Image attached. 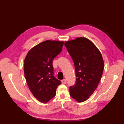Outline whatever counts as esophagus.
<instances>
[{"label":"esophagus","mask_w":124,"mask_h":124,"mask_svg":"<svg viewBox=\"0 0 124 124\" xmlns=\"http://www.w3.org/2000/svg\"><path fill=\"white\" fill-rule=\"evenodd\" d=\"M61 81H62V83L63 84H65L67 83L66 79H63V80H62Z\"/></svg>","instance_id":"esophagus-1"}]
</instances>
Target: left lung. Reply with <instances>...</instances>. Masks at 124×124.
Listing matches in <instances>:
<instances>
[{
    "label": "left lung",
    "instance_id": "obj_1",
    "mask_svg": "<svg viewBox=\"0 0 124 124\" xmlns=\"http://www.w3.org/2000/svg\"><path fill=\"white\" fill-rule=\"evenodd\" d=\"M64 45L74 63L76 81L69 87L70 95L77 102L86 101L97 88L104 69L101 52L84 37L65 42Z\"/></svg>",
    "mask_w": 124,
    "mask_h": 124
}]
</instances>
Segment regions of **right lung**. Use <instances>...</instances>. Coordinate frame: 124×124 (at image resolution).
Here are the masks:
<instances>
[{
	"mask_svg": "<svg viewBox=\"0 0 124 124\" xmlns=\"http://www.w3.org/2000/svg\"><path fill=\"white\" fill-rule=\"evenodd\" d=\"M63 41L46 40L31 48L24 59L26 81L33 95L46 103L55 96L61 81L54 77L53 60L62 51Z\"/></svg>",
	"mask_w": 124,
	"mask_h": 124,
	"instance_id": "right-lung-1",
	"label": "right lung"
}]
</instances>
